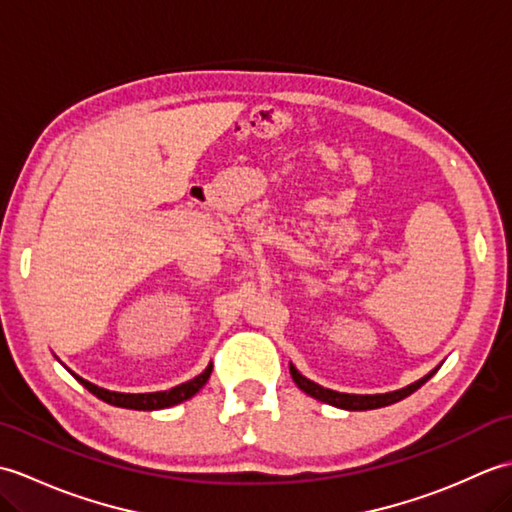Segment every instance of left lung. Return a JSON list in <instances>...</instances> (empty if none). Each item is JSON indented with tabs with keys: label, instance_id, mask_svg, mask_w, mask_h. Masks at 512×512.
<instances>
[{
	"label": "left lung",
	"instance_id": "left-lung-1",
	"mask_svg": "<svg viewBox=\"0 0 512 512\" xmlns=\"http://www.w3.org/2000/svg\"><path fill=\"white\" fill-rule=\"evenodd\" d=\"M290 374H292V380H295L297 387L301 391H306L308 396L317 398L321 402H328V405H334V407H341V409H350V411H367V409H378V407H387V405H394V402L407 398L409 394H413V391L420 389L427 380L436 374L431 372L429 376H424L422 380H418V383H413L405 389H398V391H391V394H378V396H358V394H341V391H332V389H325L317 383H312V380H308L306 376H301L295 367L290 365Z\"/></svg>",
	"mask_w": 512,
	"mask_h": 512
}]
</instances>
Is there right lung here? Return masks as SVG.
<instances>
[{"label": "right lung", "mask_w": 512, "mask_h": 512, "mask_svg": "<svg viewBox=\"0 0 512 512\" xmlns=\"http://www.w3.org/2000/svg\"><path fill=\"white\" fill-rule=\"evenodd\" d=\"M213 372V365H209L204 369L200 376H195L189 383H182L178 387H173L169 391H154V394H118V391H110V389H103V387H96L88 380H83L81 376L74 378L79 380V383L94 394L96 398H101L105 402H110L114 407H125V409H138V411H154V409H167L178 405V402L189 400L191 396L198 394V391L206 385V380H209Z\"/></svg>", "instance_id": "obj_1"}]
</instances>
